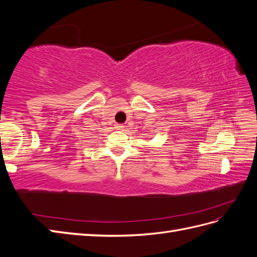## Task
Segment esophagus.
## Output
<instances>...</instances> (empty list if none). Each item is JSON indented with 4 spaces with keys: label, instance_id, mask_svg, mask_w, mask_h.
I'll return each instance as SVG.
<instances>
[{
    "label": "esophagus",
    "instance_id": "esophagus-1",
    "mask_svg": "<svg viewBox=\"0 0 257 257\" xmlns=\"http://www.w3.org/2000/svg\"><path fill=\"white\" fill-rule=\"evenodd\" d=\"M114 128H116L117 130H122L124 127H123V125L122 124H114Z\"/></svg>",
    "mask_w": 257,
    "mask_h": 257
}]
</instances>
